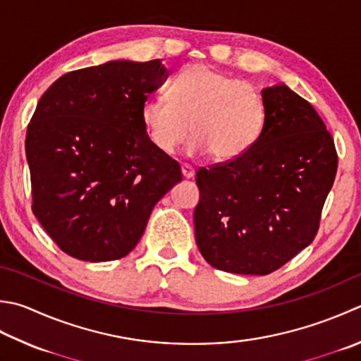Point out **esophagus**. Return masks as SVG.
<instances>
[{
    "instance_id": "34e87169",
    "label": "esophagus",
    "mask_w": 361,
    "mask_h": 361,
    "mask_svg": "<svg viewBox=\"0 0 361 361\" xmlns=\"http://www.w3.org/2000/svg\"><path fill=\"white\" fill-rule=\"evenodd\" d=\"M181 173H183V176H185L186 180L194 178V175H195L194 167H190L189 164H181Z\"/></svg>"
}]
</instances>
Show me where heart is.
<instances>
[{
  "mask_svg": "<svg viewBox=\"0 0 361 361\" xmlns=\"http://www.w3.org/2000/svg\"><path fill=\"white\" fill-rule=\"evenodd\" d=\"M167 98H147L140 106L147 137L162 154H172L190 131L188 154L211 153L227 162L249 152L263 131L266 108L258 89L204 63L183 68Z\"/></svg>",
  "mask_w": 361,
  "mask_h": 361,
  "instance_id": "b5f03b06",
  "label": "heart"
}]
</instances>
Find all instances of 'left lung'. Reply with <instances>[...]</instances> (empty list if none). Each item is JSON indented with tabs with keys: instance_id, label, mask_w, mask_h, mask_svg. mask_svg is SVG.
I'll use <instances>...</instances> for the list:
<instances>
[{
	"instance_id": "obj_1",
	"label": "left lung",
	"mask_w": 361,
	"mask_h": 361,
	"mask_svg": "<svg viewBox=\"0 0 361 361\" xmlns=\"http://www.w3.org/2000/svg\"><path fill=\"white\" fill-rule=\"evenodd\" d=\"M259 137L238 159L200 169L195 241L225 272L266 275L312 244L335 181V142L314 108L280 82L261 90Z\"/></svg>"
}]
</instances>
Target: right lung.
Here are the masks:
<instances>
[{
    "mask_svg": "<svg viewBox=\"0 0 361 361\" xmlns=\"http://www.w3.org/2000/svg\"><path fill=\"white\" fill-rule=\"evenodd\" d=\"M169 75L161 59L109 61L62 75L39 100L25 144L32 211L67 255H128L154 204L183 180L140 120Z\"/></svg>",
    "mask_w": 361,
    "mask_h": 361,
    "instance_id": "right-lung-1",
    "label": "right lung"
}]
</instances>
